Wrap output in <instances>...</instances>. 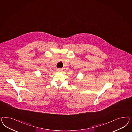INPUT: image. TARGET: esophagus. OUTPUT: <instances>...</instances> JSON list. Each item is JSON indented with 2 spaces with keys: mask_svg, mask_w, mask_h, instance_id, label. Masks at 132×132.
Returning a JSON list of instances; mask_svg holds the SVG:
<instances>
[{
  "mask_svg": "<svg viewBox=\"0 0 132 132\" xmlns=\"http://www.w3.org/2000/svg\"><path fill=\"white\" fill-rule=\"evenodd\" d=\"M56 71L57 72H61L62 71V70L61 69H57V70H56Z\"/></svg>",
  "mask_w": 132,
  "mask_h": 132,
  "instance_id": "1",
  "label": "esophagus"
}]
</instances>
